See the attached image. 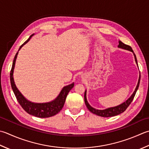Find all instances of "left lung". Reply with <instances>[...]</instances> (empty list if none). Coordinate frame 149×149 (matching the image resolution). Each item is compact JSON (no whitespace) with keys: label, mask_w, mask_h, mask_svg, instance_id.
<instances>
[{"label":"left lung","mask_w":149,"mask_h":149,"mask_svg":"<svg viewBox=\"0 0 149 149\" xmlns=\"http://www.w3.org/2000/svg\"><path fill=\"white\" fill-rule=\"evenodd\" d=\"M118 47L121 48H123V49H127V50H129V51L132 52L134 53L132 48H131L130 46L125 45V44H124L123 42H122L121 40H119ZM134 55L135 61L136 62V64L138 65V62H137V59H136V55L134 54ZM140 77H141L139 76L138 83V85H137V86H136V88L135 89V91L134 92L132 95H131L129 99H128V100L124 102L123 103L119 104V105H118L117 107L109 108V109H107L105 110H97V109H94V108H92L91 106H90L89 103H88V101H87V100H86V92L85 90V92H84V102H85V104H86V106L87 107V109H88L92 113H94V114H96V115L99 116H101V117H106V118L112 117V116H117V115L120 114V113H123V112L125 111V110H126V109H127L128 107L130 105V104L132 103V100H134V96L136 95V93L137 92V90H138L139 85V82H140Z\"/></svg>","instance_id":"left-lung-1"}]
</instances>
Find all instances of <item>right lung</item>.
<instances>
[{
  "label": "right lung",
  "mask_w": 149,
  "mask_h": 149,
  "mask_svg": "<svg viewBox=\"0 0 149 149\" xmlns=\"http://www.w3.org/2000/svg\"><path fill=\"white\" fill-rule=\"evenodd\" d=\"M32 36H33V35H31V36L29 37V39L20 46L19 49L21 48L23 45H25L26 42H28V40H30ZM17 54H18V52L16 54L15 56L14 57L12 67H11V70L10 71V82L11 88H12L14 94L15 95L17 101H18L19 103L20 104V105L21 106L22 109H24L26 112L28 113L29 114L34 116L37 118H49L57 114V113H59L61 110V109H63L64 104H65V103L66 96L68 95L70 90L74 87V83H73L71 84H69V85L64 87L63 90H61L59 95H58V97L52 102H49V103H31V102L26 100L24 96L21 94V93H20L19 91V90L17 88L14 82L13 77V70L15 67V61L17 57Z\"/></svg>",
  "instance_id": "obj_1"
}]
</instances>
